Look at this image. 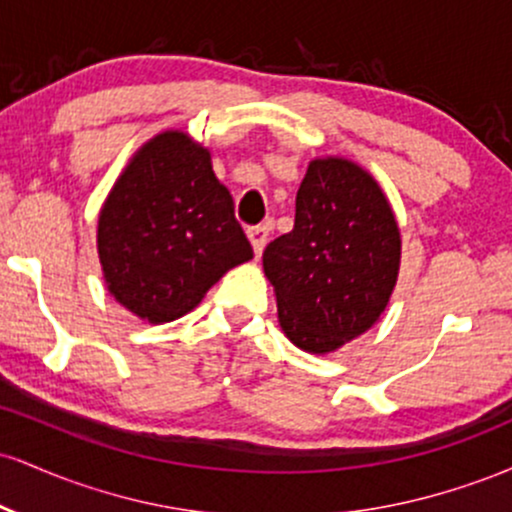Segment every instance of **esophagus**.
Returning <instances> with one entry per match:
<instances>
[{"instance_id": "34e87169", "label": "esophagus", "mask_w": 512, "mask_h": 512, "mask_svg": "<svg viewBox=\"0 0 512 512\" xmlns=\"http://www.w3.org/2000/svg\"><path fill=\"white\" fill-rule=\"evenodd\" d=\"M248 238L252 243V250H255V255H262L264 245H267V240H269V226H267V223H260V226H250L248 228Z\"/></svg>"}]
</instances>
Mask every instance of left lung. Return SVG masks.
<instances>
[{"instance_id": "obj_1", "label": "left lung", "mask_w": 512, "mask_h": 512, "mask_svg": "<svg viewBox=\"0 0 512 512\" xmlns=\"http://www.w3.org/2000/svg\"><path fill=\"white\" fill-rule=\"evenodd\" d=\"M399 262L402 236L378 180L349 158H313L293 231L262 255L281 332L308 354L342 349L385 313Z\"/></svg>"}]
</instances>
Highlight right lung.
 I'll return each mask as SVG.
<instances>
[{
  "label": "right lung",
  "mask_w": 512,
  "mask_h": 512,
  "mask_svg": "<svg viewBox=\"0 0 512 512\" xmlns=\"http://www.w3.org/2000/svg\"><path fill=\"white\" fill-rule=\"evenodd\" d=\"M105 289L149 325L195 310L228 269L252 260L211 151L166 129L134 151L96 231Z\"/></svg>",
  "instance_id": "add662e5"
}]
</instances>
